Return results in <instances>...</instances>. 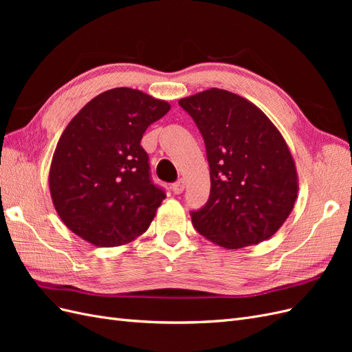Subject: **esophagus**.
Masks as SVG:
<instances>
[{
	"label": "esophagus",
	"mask_w": 352,
	"mask_h": 352,
	"mask_svg": "<svg viewBox=\"0 0 352 352\" xmlns=\"http://www.w3.org/2000/svg\"><path fill=\"white\" fill-rule=\"evenodd\" d=\"M184 189H185V182H184V179H179V180H176V182L172 185V190H173V192H175L176 195L182 194V192H184Z\"/></svg>",
	"instance_id": "1"
}]
</instances>
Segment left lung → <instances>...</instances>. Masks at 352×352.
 Wrapping results in <instances>:
<instances>
[{
    "label": "left lung",
    "mask_w": 352,
    "mask_h": 352,
    "mask_svg": "<svg viewBox=\"0 0 352 352\" xmlns=\"http://www.w3.org/2000/svg\"><path fill=\"white\" fill-rule=\"evenodd\" d=\"M206 144L210 197L190 211L194 228L229 250L274 235L294 208L298 180L282 135L260 109L212 88L179 101Z\"/></svg>",
    "instance_id": "1"
}]
</instances>
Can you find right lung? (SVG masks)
<instances>
[{
  "mask_svg": "<svg viewBox=\"0 0 352 352\" xmlns=\"http://www.w3.org/2000/svg\"><path fill=\"white\" fill-rule=\"evenodd\" d=\"M168 110L141 91L114 88L73 117L50 168L52 202L73 233L117 247L148 229L166 192L153 182L141 140Z\"/></svg>",
  "mask_w": 352,
  "mask_h": 352,
  "instance_id": "add662e5",
  "label": "right lung"
}]
</instances>
